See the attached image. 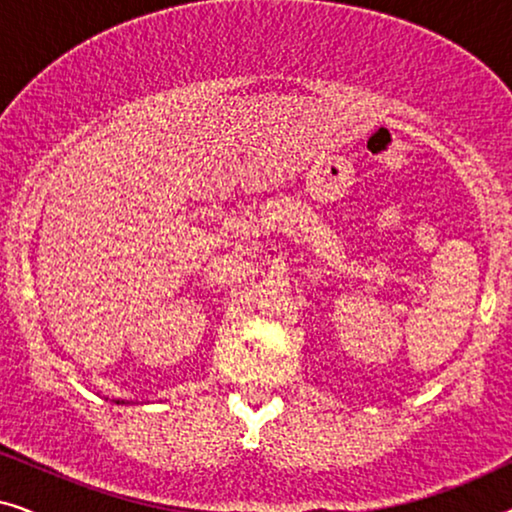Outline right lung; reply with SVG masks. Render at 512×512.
<instances>
[{
	"label": "right lung",
	"mask_w": 512,
	"mask_h": 512,
	"mask_svg": "<svg viewBox=\"0 0 512 512\" xmlns=\"http://www.w3.org/2000/svg\"><path fill=\"white\" fill-rule=\"evenodd\" d=\"M116 403H121V401H116Z\"/></svg>",
	"instance_id": "obj_1"
}]
</instances>
